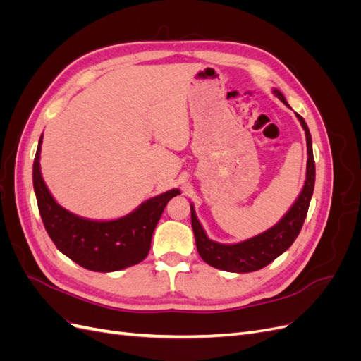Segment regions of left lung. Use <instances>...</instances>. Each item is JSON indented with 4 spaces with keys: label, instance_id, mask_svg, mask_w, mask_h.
Wrapping results in <instances>:
<instances>
[{
    "label": "left lung",
    "instance_id": "left-lung-1",
    "mask_svg": "<svg viewBox=\"0 0 361 361\" xmlns=\"http://www.w3.org/2000/svg\"><path fill=\"white\" fill-rule=\"evenodd\" d=\"M274 94L283 104L288 105L285 96L279 90H274ZM297 117L305 130L309 155L307 174H305L304 188L300 194V197L293 203L289 212L283 216L274 227H271L269 231L251 239H247L244 243L232 245L211 241V239L206 236L202 224L199 223L197 216H195L194 206L191 204V226L194 231L195 245H197L199 255L206 264H209L214 268L231 272L257 271L271 264V262L277 259L281 253H285L300 235L305 216H307L309 204L314 188V159L312 149V135L307 123L304 122V118L300 114H297Z\"/></svg>",
    "mask_w": 361,
    "mask_h": 361
}]
</instances>
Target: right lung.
<instances>
[{"instance_id": "add662e5", "label": "right lung", "mask_w": 361, "mask_h": 361, "mask_svg": "<svg viewBox=\"0 0 361 361\" xmlns=\"http://www.w3.org/2000/svg\"><path fill=\"white\" fill-rule=\"evenodd\" d=\"M40 147L42 137L32 164V185L43 226L61 253L82 268L97 272L118 271L145 260L164 207L180 194L179 190L149 199L118 220H85L54 200L40 174Z\"/></svg>"}]
</instances>
